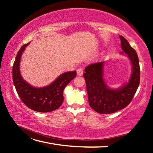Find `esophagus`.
I'll list each match as a JSON object with an SVG mask.
<instances>
[{
	"mask_svg": "<svg viewBox=\"0 0 153 153\" xmlns=\"http://www.w3.org/2000/svg\"><path fill=\"white\" fill-rule=\"evenodd\" d=\"M83 73H84V72H83L82 69H81V68L77 69V76H82Z\"/></svg>",
	"mask_w": 153,
	"mask_h": 153,
	"instance_id": "1",
	"label": "esophagus"
}]
</instances>
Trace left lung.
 <instances>
[{
	"mask_svg": "<svg viewBox=\"0 0 153 153\" xmlns=\"http://www.w3.org/2000/svg\"><path fill=\"white\" fill-rule=\"evenodd\" d=\"M122 52L130 61L131 73L128 82L120 87L112 88L104 79L105 67L107 62L103 61L90 65L84 74L89 105L96 112L101 114L113 113L127 107L132 100L140 84V65L136 51L129 45L126 38L120 36Z\"/></svg>",
	"mask_w": 153,
	"mask_h": 153,
	"instance_id": "left-lung-1",
	"label": "left lung"
}]
</instances>
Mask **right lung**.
<instances>
[{
  "mask_svg": "<svg viewBox=\"0 0 153 153\" xmlns=\"http://www.w3.org/2000/svg\"><path fill=\"white\" fill-rule=\"evenodd\" d=\"M29 44L22 46L15 57L12 74L14 86L21 100L28 108L37 112H51L63 103V90L76 76V71L61 74L48 86H33L23 78L20 72L21 58Z\"/></svg>",
  "mask_w": 153,
  "mask_h": 153,
  "instance_id": "add662e5",
  "label": "right lung"
}]
</instances>
